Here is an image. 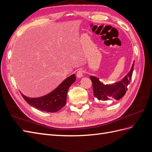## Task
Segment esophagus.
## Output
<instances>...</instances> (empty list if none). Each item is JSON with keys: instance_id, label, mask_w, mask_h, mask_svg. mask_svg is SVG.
<instances>
[{"instance_id": "esophagus-1", "label": "esophagus", "mask_w": 152, "mask_h": 152, "mask_svg": "<svg viewBox=\"0 0 152 152\" xmlns=\"http://www.w3.org/2000/svg\"><path fill=\"white\" fill-rule=\"evenodd\" d=\"M83 73H84V71L80 69V70H79L77 72L76 75L78 78H81V77H83Z\"/></svg>"}]
</instances>
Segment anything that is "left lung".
<instances>
[{"label":"left lung","instance_id":"obj_1","mask_svg":"<svg viewBox=\"0 0 152 152\" xmlns=\"http://www.w3.org/2000/svg\"><path fill=\"white\" fill-rule=\"evenodd\" d=\"M133 68H134V63L132 64L130 72L122 80L112 85H104L99 81L98 78L91 76L90 78L93 82L94 97L99 100L103 101H107L112 98L119 100L122 98L127 91V86L130 83Z\"/></svg>","mask_w":152,"mask_h":152}]
</instances>
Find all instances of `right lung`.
Listing matches in <instances>:
<instances>
[{"mask_svg":"<svg viewBox=\"0 0 152 152\" xmlns=\"http://www.w3.org/2000/svg\"><path fill=\"white\" fill-rule=\"evenodd\" d=\"M75 79V74L72 75L61 82L56 89L42 97L30 98L21 95L27 103L37 109L47 112H56L65 105L68 90Z\"/></svg>","mask_w":152,"mask_h":152,"instance_id":"1","label":"right lung"}]
</instances>
